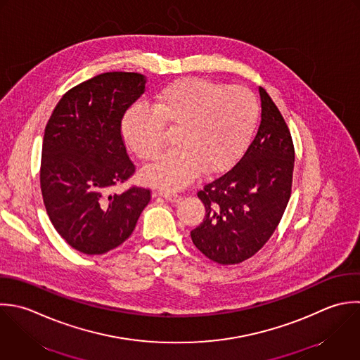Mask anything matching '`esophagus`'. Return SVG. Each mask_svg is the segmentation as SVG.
<instances>
[{
  "instance_id": "1",
  "label": "esophagus",
  "mask_w": 360,
  "mask_h": 360,
  "mask_svg": "<svg viewBox=\"0 0 360 360\" xmlns=\"http://www.w3.org/2000/svg\"><path fill=\"white\" fill-rule=\"evenodd\" d=\"M160 196H162L165 200H168V202H179L181 200V196L179 195H176V193H174V192H160L158 193Z\"/></svg>"
}]
</instances>
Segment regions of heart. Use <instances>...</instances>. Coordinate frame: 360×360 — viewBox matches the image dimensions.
Instances as JSON below:
<instances>
[{"instance_id":"1","label":"heart","mask_w":360,"mask_h":360,"mask_svg":"<svg viewBox=\"0 0 360 360\" xmlns=\"http://www.w3.org/2000/svg\"><path fill=\"white\" fill-rule=\"evenodd\" d=\"M258 115L257 98L247 88L186 78L161 89L153 109H130L122 133L140 160L153 161L164 148V127L178 129V148L141 172L146 184L176 191L192 182L200 169L217 174L230 168L247 148Z\"/></svg>"}]
</instances>
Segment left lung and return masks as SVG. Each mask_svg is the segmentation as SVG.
Instances as JSON below:
<instances>
[{
	"label": "left lung",
	"mask_w": 360,
	"mask_h": 360,
	"mask_svg": "<svg viewBox=\"0 0 360 360\" xmlns=\"http://www.w3.org/2000/svg\"><path fill=\"white\" fill-rule=\"evenodd\" d=\"M261 124L241 160L198 192L206 214L191 231L209 259L240 264L255 255L276 230L292 193L295 147L289 127L259 86Z\"/></svg>",
	"instance_id": "8db88e82"
}]
</instances>
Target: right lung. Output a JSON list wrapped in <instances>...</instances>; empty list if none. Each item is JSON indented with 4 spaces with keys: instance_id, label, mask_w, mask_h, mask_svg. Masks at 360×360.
<instances>
[{
    "instance_id": "obj_1",
    "label": "right lung",
    "mask_w": 360,
    "mask_h": 360,
    "mask_svg": "<svg viewBox=\"0 0 360 360\" xmlns=\"http://www.w3.org/2000/svg\"><path fill=\"white\" fill-rule=\"evenodd\" d=\"M139 72H103L63 95L44 129L40 189L56 231L74 250L105 254L133 233L148 205V189H109L134 165L120 133L124 112L146 89Z\"/></svg>"
}]
</instances>
